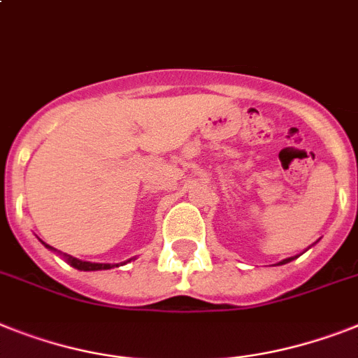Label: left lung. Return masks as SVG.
Returning <instances> with one entry per match:
<instances>
[{
	"label": "left lung",
	"mask_w": 358,
	"mask_h": 358,
	"mask_svg": "<svg viewBox=\"0 0 358 358\" xmlns=\"http://www.w3.org/2000/svg\"><path fill=\"white\" fill-rule=\"evenodd\" d=\"M291 259H294V258H287V259H283V262H280V265H282V264H287V262H291Z\"/></svg>",
	"instance_id": "8db88e82"
}]
</instances>
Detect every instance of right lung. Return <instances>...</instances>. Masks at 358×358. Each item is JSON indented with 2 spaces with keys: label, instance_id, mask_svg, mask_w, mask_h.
<instances>
[{
  "label": "right lung",
  "instance_id": "right-lung-1",
  "mask_svg": "<svg viewBox=\"0 0 358 358\" xmlns=\"http://www.w3.org/2000/svg\"><path fill=\"white\" fill-rule=\"evenodd\" d=\"M45 247H49V245H45ZM49 249H52V247H49ZM66 259H67V262H69L71 265H73V267L78 268V271H104V268L119 267V265H109V264H91V262H82V259L73 258V256H69V254H66Z\"/></svg>",
  "mask_w": 358,
  "mask_h": 358
}]
</instances>
